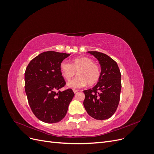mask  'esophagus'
Segmentation results:
<instances>
[{
    "instance_id": "1",
    "label": "esophagus",
    "mask_w": 154,
    "mask_h": 154,
    "mask_svg": "<svg viewBox=\"0 0 154 154\" xmlns=\"http://www.w3.org/2000/svg\"><path fill=\"white\" fill-rule=\"evenodd\" d=\"M73 92H74V94H76V93H77L78 92V90H77V89H73Z\"/></svg>"
}]
</instances>
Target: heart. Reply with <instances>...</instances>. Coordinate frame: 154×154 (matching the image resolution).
Masks as SVG:
<instances>
[{"label":"heart","mask_w":154,"mask_h":154,"mask_svg":"<svg viewBox=\"0 0 154 154\" xmlns=\"http://www.w3.org/2000/svg\"><path fill=\"white\" fill-rule=\"evenodd\" d=\"M62 76L66 80H70L77 73L78 76L68 82V87L76 88L93 85L98 82L101 75L99 66L93 60L86 57L76 58L72 60V64L63 60L60 65Z\"/></svg>","instance_id":"obj_1"}]
</instances>
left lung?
Masks as SVG:
<instances>
[{"label": "left lung", "instance_id": "left-lung-1", "mask_svg": "<svg viewBox=\"0 0 154 154\" xmlns=\"http://www.w3.org/2000/svg\"><path fill=\"white\" fill-rule=\"evenodd\" d=\"M98 60L101 75L97 84L83 91V105L92 118L98 120L110 118L117 109L122 89L121 72L117 63L108 55L97 51H88Z\"/></svg>", "mask_w": 154, "mask_h": 154}]
</instances>
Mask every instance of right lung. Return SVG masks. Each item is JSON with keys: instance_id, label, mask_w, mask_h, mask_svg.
Segmentation results:
<instances>
[{"instance_id": "1", "label": "right lung", "mask_w": 154, "mask_h": 154, "mask_svg": "<svg viewBox=\"0 0 154 154\" xmlns=\"http://www.w3.org/2000/svg\"><path fill=\"white\" fill-rule=\"evenodd\" d=\"M71 54L49 51L34 58L25 72V91L32 112L42 122L57 123L66 116L74 96L66 85L60 65Z\"/></svg>"}]
</instances>
